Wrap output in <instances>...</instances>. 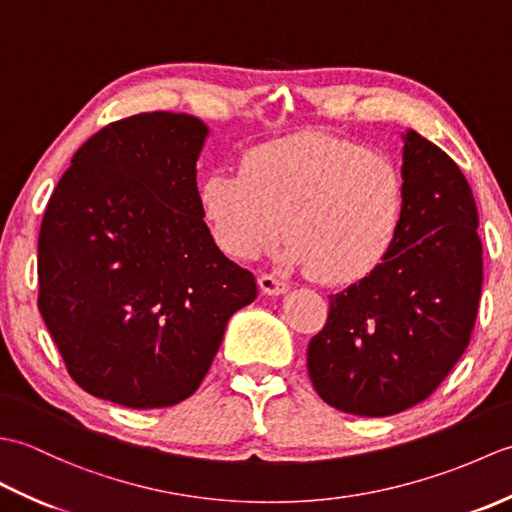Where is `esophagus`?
Segmentation results:
<instances>
[{
    "label": "esophagus",
    "mask_w": 512,
    "mask_h": 512,
    "mask_svg": "<svg viewBox=\"0 0 512 512\" xmlns=\"http://www.w3.org/2000/svg\"><path fill=\"white\" fill-rule=\"evenodd\" d=\"M257 284H259V290H262L264 295H273V297L286 295L288 288H290L284 279H279V277L270 275V273H264L262 277H259Z\"/></svg>",
    "instance_id": "obj_1"
}]
</instances>
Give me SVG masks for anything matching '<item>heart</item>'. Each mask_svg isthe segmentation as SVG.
Here are the masks:
<instances>
[{
  "instance_id": "obj_1",
  "label": "heart",
  "mask_w": 512,
  "mask_h": 512,
  "mask_svg": "<svg viewBox=\"0 0 512 512\" xmlns=\"http://www.w3.org/2000/svg\"><path fill=\"white\" fill-rule=\"evenodd\" d=\"M200 204L226 255L255 259L284 224L281 262L310 266L325 284H350L385 262L405 220L398 160L354 140L299 134L248 149L239 171L200 184Z\"/></svg>"
}]
</instances>
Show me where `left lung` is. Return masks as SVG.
Here are the masks:
<instances>
[{
  "label": "left lung",
  "mask_w": 512,
  "mask_h": 512,
  "mask_svg": "<svg viewBox=\"0 0 512 512\" xmlns=\"http://www.w3.org/2000/svg\"><path fill=\"white\" fill-rule=\"evenodd\" d=\"M405 220L374 273L330 297L308 345L317 394L345 413L394 416L429 398L460 361L482 292L477 209L460 167L402 134Z\"/></svg>",
  "instance_id": "8db88e82"
}]
</instances>
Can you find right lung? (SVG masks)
Segmentation results:
<instances>
[{
  "label": "right lung",
  "instance_id": "right-lung-1",
  "mask_svg": "<svg viewBox=\"0 0 512 512\" xmlns=\"http://www.w3.org/2000/svg\"><path fill=\"white\" fill-rule=\"evenodd\" d=\"M200 118L149 112L72 156L39 231V312L74 383L129 409L200 387L253 273L217 244L198 191Z\"/></svg>",
  "mask_w": 512,
  "mask_h": 512
}]
</instances>
